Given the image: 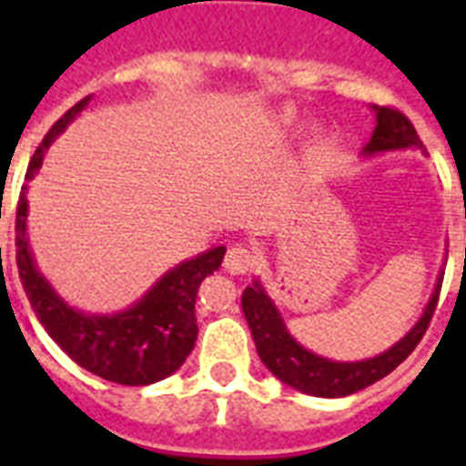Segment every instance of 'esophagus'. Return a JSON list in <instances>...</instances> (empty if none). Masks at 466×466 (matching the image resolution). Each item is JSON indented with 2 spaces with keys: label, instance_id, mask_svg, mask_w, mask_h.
<instances>
[{
  "label": "esophagus",
  "instance_id": "34e87169",
  "mask_svg": "<svg viewBox=\"0 0 466 466\" xmlns=\"http://www.w3.org/2000/svg\"><path fill=\"white\" fill-rule=\"evenodd\" d=\"M258 263V256L251 251L244 244H232L227 248L225 256V268L232 273V276H244L248 270H254V266Z\"/></svg>",
  "mask_w": 466,
  "mask_h": 466
}]
</instances>
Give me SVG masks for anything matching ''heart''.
<instances>
[{
    "instance_id": "obj_1",
    "label": "heart",
    "mask_w": 466,
    "mask_h": 466,
    "mask_svg": "<svg viewBox=\"0 0 466 466\" xmlns=\"http://www.w3.org/2000/svg\"><path fill=\"white\" fill-rule=\"evenodd\" d=\"M295 118V113L292 111H285V116H283V120H288V123H290V120Z\"/></svg>"
}]
</instances>
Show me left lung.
Masks as SVG:
<instances>
[{
	"label": "left lung",
	"mask_w": 466,
	"mask_h": 466,
	"mask_svg": "<svg viewBox=\"0 0 466 466\" xmlns=\"http://www.w3.org/2000/svg\"><path fill=\"white\" fill-rule=\"evenodd\" d=\"M372 111L377 116V126L370 142L362 149V155L372 157L380 155V152L409 147L423 149V142L416 135V127L411 126V120L406 118L404 113L390 108V106H372ZM441 285L442 278L435 285L433 298L428 302L423 317L416 321V326L406 333L404 339L397 340L390 350L358 362L329 360V358H321V355L307 350L305 346H299L298 340L290 336V331L285 329L280 311L270 302L258 280L241 295V309H244V317L248 321L251 336H254L258 358L280 382L290 384L292 390L311 394V397L336 399L348 397V394H355V391L375 384L377 380L390 375L391 370H397V365H401L413 353V348L419 346L431 319H433L435 305L441 298Z\"/></svg>",
	"instance_id": "1"
}]
</instances>
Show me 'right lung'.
I'll return each mask as SVG.
<instances>
[{
  "instance_id": "obj_1",
  "label": "right lung",
  "mask_w": 466,
  "mask_h": 466,
  "mask_svg": "<svg viewBox=\"0 0 466 466\" xmlns=\"http://www.w3.org/2000/svg\"><path fill=\"white\" fill-rule=\"evenodd\" d=\"M89 98H82L79 104L72 106L50 127V133L43 137L35 155L31 157L25 178L35 176L46 149L76 118V113H82ZM25 215H28V200L24 186L16 208L18 278L35 317L46 326L47 336L76 365L104 377L108 382L127 384V387L159 382L181 368L198 339V288L205 278L222 266L225 247H215L190 261L178 263L176 268L164 273L155 288H149L147 295L140 302H135L130 309L111 317H98L65 305V299L53 290V285L40 276L25 237Z\"/></svg>"
}]
</instances>
